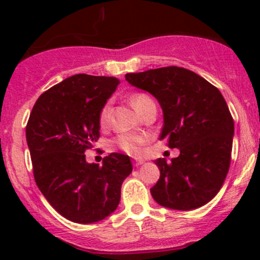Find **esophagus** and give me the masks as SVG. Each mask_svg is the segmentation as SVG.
<instances>
[{"mask_svg":"<svg viewBox=\"0 0 260 260\" xmlns=\"http://www.w3.org/2000/svg\"><path fill=\"white\" fill-rule=\"evenodd\" d=\"M142 164H145L143 159H136V161H133V165H135V166H141Z\"/></svg>","mask_w":260,"mask_h":260,"instance_id":"esophagus-1","label":"esophagus"}]
</instances>
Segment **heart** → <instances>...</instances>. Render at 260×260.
Here are the masks:
<instances>
[{
  "label": "heart",
  "instance_id": "heart-1",
  "mask_svg": "<svg viewBox=\"0 0 260 260\" xmlns=\"http://www.w3.org/2000/svg\"><path fill=\"white\" fill-rule=\"evenodd\" d=\"M153 102L151 96L147 95L146 93H135L131 95V103L133 104L136 109L142 114L145 108L148 106V103ZM99 125L102 128L107 127L111 120V102H107L103 104V107L99 111ZM148 141L147 136L140 135V133H122L118 137H115L114 145L119 149H122L125 153L131 154V156H137L142 152L143 145Z\"/></svg>",
  "mask_w": 260,
  "mask_h": 260
}]
</instances>
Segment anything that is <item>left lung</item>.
I'll use <instances>...</instances> for the list:
<instances>
[{
  "instance_id": "8db88e82",
  "label": "left lung",
  "mask_w": 260,
  "mask_h": 260,
  "mask_svg": "<svg viewBox=\"0 0 260 260\" xmlns=\"http://www.w3.org/2000/svg\"><path fill=\"white\" fill-rule=\"evenodd\" d=\"M125 80L158 101L164 111L159 140L180 149L170 164L156 159L159 179L152 198L183 211L208 204L221 188L232 161L234 120L219 89L180 67L131 73Z\"/></svg>"
}]
</instances>
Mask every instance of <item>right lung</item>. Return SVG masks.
<instances>
[{"mask_svg":"<svg viewBox=\"0 0 260 260\" xmlns=\"http://www.w3.org/2000/svg\"><path fill=\"white\" fill-rule=\"evenodd\" d=\"M118 84L114 77L73 75L41 94L30 113L26 141L36 185L70 221L91 224L111 215L132 172L125 154L111 153L102 166L84 154L99 140V111Z\"/></svg>","mask_w":260,"mask_h":260,"instance_id":"obj_1","label":"right lung"}]
</instances>
